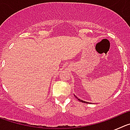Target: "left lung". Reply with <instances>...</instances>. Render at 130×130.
<instances>
[{"mask_svg": "<svg viewBox=\"0 0 130 130\" xmlns=\"http://www.w3.org/2000/svg\"><path fill=\"white\" fill-rule=\"evenodd\" d=\"M74 96H75V97L76 98H77L78 99V100L79 101V102H83V103H86V104H89V102H85V101H83V100H80V99H79V98H78L76 96H75V95H74Z\"/></svg>", "mask_w": 130, "mask_h": 130, "instance_id": "1", "label": "left lung"}]
</instances>
